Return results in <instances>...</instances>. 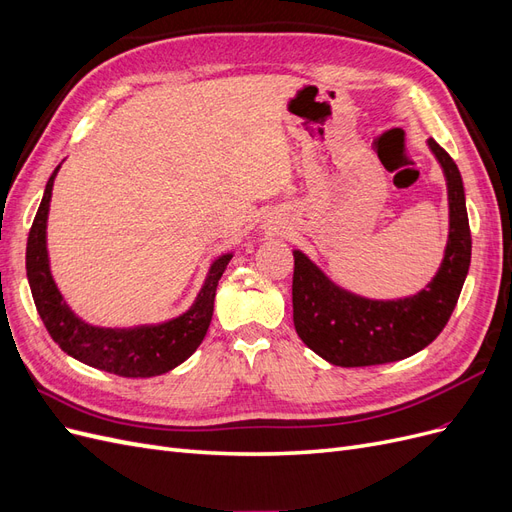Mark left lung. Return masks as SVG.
Returning a JSON list of instances; mask_svg holds the SVG:
<instances>
[{
  "instance_id": "8db88e82",
  "label": "left lung",
  "mask_w": 512,
  "mask_h": 512,
  "mask_svg": "<svg viewBox=\"0 0 512 512\" xmlns=\"http://www.w3.org/2000/svg\"><path fill=\"white\" fill-rule=\"evenodd\" d=\"M444 168L451 232L442 267L433 282L410 299L369 301L337 288L301 252H292V320L307 348L339 367L401 361L436 339L451 318L470 269L472 235L459 168L429 138Z\"/></svg>"
}]
</instances>
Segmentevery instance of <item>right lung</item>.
Here are the masks:
<instances>
[{"mask_svg": "<svg viewBox=\"0 0 512 512\" xmlns=\"http://www.w3.org/2000/svg\"><path fill=\"white\" fill-rule=\"evenodd\" d=\"M59 166L46 183L42 203L27 237V280L38 314L53 342L66 354L89 367L123 378H151L181 365L203 342L213 316L218 282L230 262V254L213 262L196 303L179 318L138 329H100L76 318L61 299L49 271L46 256V215Z\"/></svg>", "mask_w": 512, "mask_h": 512, "instance_id": "1", "label": "right lung"}]
</instances>
